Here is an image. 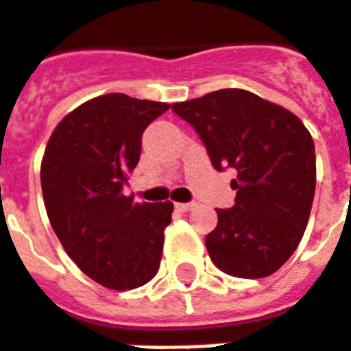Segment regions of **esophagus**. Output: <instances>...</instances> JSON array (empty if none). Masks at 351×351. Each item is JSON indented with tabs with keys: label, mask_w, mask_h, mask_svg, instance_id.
I'll return each mask as SVG.
<instances>
[{
	"label": "esophagus",
	"mask_w": 351,
	"mask_h": 351,
	"mask_svg": "<svg viewBox=\"0 0 351 351\" xmlns=\"http://www.w3.org/2000/svg\"><path fill=\"white\" fill-rule=\"evenodd\" d=\"M176 207H178L179 210H183V213H189V210H192L196 207V204H176Z\"/></svg>",
	"instance_id": "obj_1"
}]
</instances>
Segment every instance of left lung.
Masks as SVG:
<instances>
[{
  "label": "left lung",
  "mask_w": 351,
  "mask_h": 351,
  "mask_svg": "<svg viewBox=\"0 0 351 351\" xmlns=\"http://www.w3.org/2000/svg\"><path fill=\"white\" fill-rule=\"evenodd\" d=\"M196 129L216 170L231 166V209H216L205 237L210 261L235 278L278 272L309 222L316 186L315 142L302 120L254 92L222 88L172 105Z\"/></svg>",
  "instance_id": "8db88e82"
}]
</instances>
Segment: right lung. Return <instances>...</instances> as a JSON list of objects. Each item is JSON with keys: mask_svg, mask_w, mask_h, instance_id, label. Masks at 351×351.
I'll use <instances>...</instances> for the list:
<instances>
[{"mask_svg": "<svg viewBox=\"0 0 351 351\" xmlns=\"http://www.w3.org/2000/svg\"><path fill=\"white\" fill-rule=\"evenodd\" d=\"M168 109L125 94L92 97L60 120L42 157L55 235L81 272L112 291L142 287L159 270L173 204H135L122 186L138 165L144 129Z\"/></svg>", "mask_w": 351, "mask_h": 351, "instance_id": "add662e5", "label": "right lung"}]
</instances>
